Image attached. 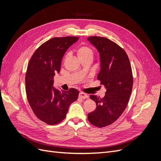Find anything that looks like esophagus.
Wrapping results in <instances>:
<instances>
[{"mask_svg": "<svg viewBox=\"0 0 161 161\" xmlns=\"http://www.w3.org/2000/svg\"><path fill=\"white\" fill-rule=\"evenodd\" d=\"M79 97H80V98H82V99H86V98H88V95L87 94H86V93H85V92H79Z\"/></svg>", "mask_w": 161, "mask_h": 161, "instance_id": "obj_1", "label": "esophagus"}]
</instances>
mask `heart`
Segmentation results:
<instances>
[{
    "label": "heart",
    "mask_w": 161,
    "mask_h": 161,
    "mask_svg": "<svg viewBox=\"0 0 161 161\" xmlns=\"http://www.w3.org/2000/svg\"><path fill=\"white\" fill-rule=\"evenodd\" d=\"M76 53L79 58L85 57L92 58V56H93V52L91 50V48L86 46H82L78 47Z\"/></svg>",
    "instance_id": "b5f03b06"
}]
</instances>
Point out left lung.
Returning <instances> with one entry per match:
<instances>
[{
  "instance_id": "8db88e82",
  "label": "left lung",
  "mask_w": 161,
  "mask_h": 161,
  "mask_svg": "<svg viewBox=\"0 0 161 161\" xmlns=\"http://www.w3.org/2000/svg\"><path fill=\"white\" fill-rule=\"evenodd\" d=\"M88 40L99 53L97 79L106 89L103 98L90 96L97 107L88 114V119L93 125L103 128L118 119L127 106L132 90V71L127 53L117 43L98 36L89 37Z\"/></svg>"
}]
</instances>
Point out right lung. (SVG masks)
Instances as JSON below:
<instances>
[{"label": "right lung", "instance_id": "obj_1", "mask_svg": "<svg viewBox=\"0 0 161 161\" xmlns=\"http://www.w3.org/2000/svg\"><path fill=\"white\" fill-rule=\"evenodd\" d=\"M79 40L78 37H53L34 52L25 75L28 102L37 118L55 125L66 118L70 105L78 99L79 91L70 89L60 91L53 86V76L60 70L66 50Z\"/></svg>", "mask_w": 161, "mask_h": 161}]
</instances>
